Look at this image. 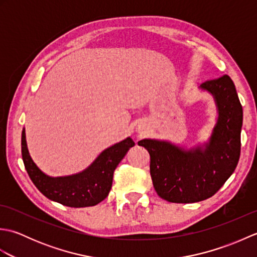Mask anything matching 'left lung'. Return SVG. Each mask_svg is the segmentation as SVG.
<instances>
[{
  "label": "left lung",
  "mask_w": 257,
  "mask_h": 257,
  "mask_svg": "<svg viewBox=\"0 0 257 257\" xmlns=\"http://www.w3.org/2000/svg\"><path fill=\"white\" fill-rule=\"evenodd\" d=\"M200 89L214 98L217 120L207 143L189 150L170 141L138 143L150 155V174L158 195L172 203H194L211 198L235 170L241 154L243 109L227 75L207 80Z\"/></svg>",
  "instance_id": "left-lung-1"
}]
</instances>
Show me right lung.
<instances>
[{
  "label": "right lung",
  "mask_w": 257,
  "mask_h": 257,
  "mask_svg": "<svg viewBox=\"0 0 257 257\" xmlns=\"http://www.w3.org/2000/svg\"><path fill=\"white\" fill-rule=\"evenodd\" d=\"M134 146V140L128 137L103 150L81 172L53 178L43 172L32 160L27 149L25 129L22 132V158L33 183L46 198L70 207L92 206L105 200L111 189L114 169Z\"/></svg>",
  "instance_id": "obj_1"
}]
</instances>
